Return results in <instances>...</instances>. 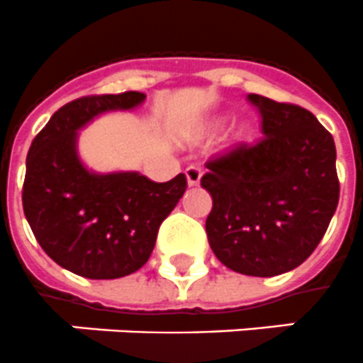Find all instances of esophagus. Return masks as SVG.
<instances>
[{
	"label": "esophagus",
	"instance_id": "34e87169",
	"mask_svg": "<svg viewBox=\"0 0 363 363\" xmlns=\"http://www.w3.org/2000/svg\"><path fill=\"white\" fill-rule=\"evenodd\" d=\"M185 176H187V184L193 187V185L200 184V178H202V170L199 167H187L185 168Z\"/></svg>",
	"mask_w": 363,
	"mask_h": 363
}]
</instances>
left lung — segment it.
<instances>
[{
    "label": "left lung",
    "mask_w": 363,
    "mask_h": 363,
    "mask_svg": "<svg viewBox=\"0 0 363 363\" xmlns=\"http://www.w3.org/2000/svg\"><path fill=\"white\" fill-rule=\"evenodd\" d=\"M262 136L206 161V232L227 268L274 277L317 249L339 202L335 144L309 110L249 94Z\"/></svg>",
    "instance_id": "8db88e82"
}]
</instances>
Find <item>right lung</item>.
Instances as JSON below:
<instances>
[{
  "label": "right lung",
  "instance_id": "right-lung-1",
  "mask_svg": "<svg viewBox=\"0 0 363 363\" xmlns=\"http://www.w3.org/2000/svg\"><path fill=\"white\" fill-rule=\"evenodd\" d=\"M140 91L80 97L57 110L31 142L22 206L37 242L62 268L88 279H118L140 269L161 223L187 189L185 174L155 184L138 172H88L77 131L106 110L133 108Z\"/></svg>",
  "mask_w": 363,
  "mask_h": 363
}]
</instances>
